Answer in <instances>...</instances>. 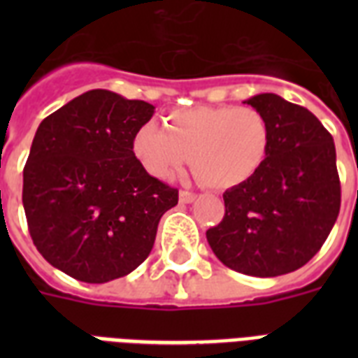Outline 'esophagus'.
<instances>
[{
  "label": "esophagus",
  "instance_id": "34e87169",
  "mask_svg": "<svg viewBox=\"0 0 358 358\" xmlns=\"http://www.w3.org/2000/svg\"><path fill=\"white\" fill-rule=\"evenodd\" d=\"M195 199V193H191V191H180V202H182V204H189V202H193Z\"/></svg>",
  "mask_w": 358,
  "mask_h": 358
}]
</instances>
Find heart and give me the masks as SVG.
<instances>
[{"label":"heart","instance_id":"b5f03b06","mask_svg":"<svg viewBox=\"0 0 358 358\" xmlns=\"http://www.w3.org/2000/svg\"><path fill=\"white\" fill-rule=\"evenodd\" d=\"M271 148V126L255 108L199 106L167 115L165 129L145 124L134 134L131 152L156 180H171L189 157L196 180L227 191L249 182Z\"/></svg>","mask_w":358,"mask_h":358}]
</instances>
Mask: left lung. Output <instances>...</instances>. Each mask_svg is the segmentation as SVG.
Returning <instances> with one entry per match:
<instances>
[{
    "label": "left lung",
    "instance_id": "1",
    "mask_svg": "<svg viewBox=\"0 0 358 358\" xmlns=\"http://www.w3.org/2000/svg\"><path fill=\"white\" fill-rule=\"evenodd\" d=\"M247 103L269 120L271 148L256 176L224 191V217L206 238L230 269L278 277L305 266L336 223V150L333 135L303 106L273 92Z\"/></svg>",
    "mask_w": 358,
    "mask_h": 358
}]
</instances>
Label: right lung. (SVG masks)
Here are the masks:
<instances>
[{
	"instance_id": "right-lung-1",
	"label": "right lung",
	"mask_w": 358,
	"mask_h": 358,
	"mask_svg": "<svg viewBox=\"0 0 358 358\" xmlns=\"http://www.w3.org/2000/svg\"><path fill=\"white\" fill-rule=\"evenodd\" d=\"M154 106L94 89L42 120L24 167L25 217L53 267L81 282L120 278L150 255L178 189L152 178L131 139Z\"/></svg>"
}]
</instances>
